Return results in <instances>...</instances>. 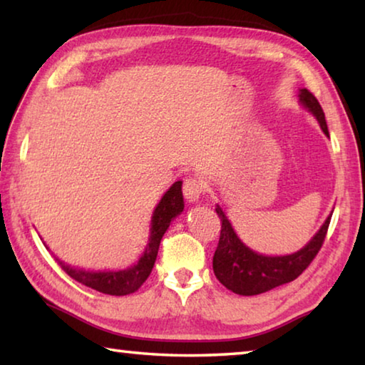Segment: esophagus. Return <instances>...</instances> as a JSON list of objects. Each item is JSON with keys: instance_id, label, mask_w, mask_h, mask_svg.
Masks as SVG:
<instances>
[{"instance_id": "34e87169", "label": "esophagus", "mask_w": 365, "mask_h": 365, "mask_svg": "<svg viewBox=\"0 0 365 365\" xmlns=\"http://www.w3.org/2000/svg\"><path fill=\"white\" fill-rule=\"evenodd\" d=\"M202 190H205V185L196 177H190L185 180L183 183V196L185 200L193 202L200 200V196L202 195Z\"/></svg>"}]
</instances>
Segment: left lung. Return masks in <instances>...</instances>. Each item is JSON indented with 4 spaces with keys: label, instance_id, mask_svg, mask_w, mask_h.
<instances>
[{
    "label": "left lung",
    "instance_id": "obj_1",
    "mask_svg": "<svg viewBox=\"0 0 365 365\" xmlns=\"http://www.w3.org/2000/svg\"><path fill=\"white\" fill-rule=\"evenodd\" d=\"M299 101L309 113L319 120L324 133L329 137L325 114L317 98L307 88L299 90ZM222 222L220 238L217 250L214 252L212 269L217 280L230 292L242 296H255L280 287L283 283L293 282L304 272L312 259L317 256L324 245L327 230H329L331 214L327 217L320 230L314 235L311 242L304 248L287 256H264L250 250L238 235L235 233L230 220L222 211L220 206L215 207Z\"/></svg>",
    "mask_w": 365,
    "mask_h": 365
}]
</instances>
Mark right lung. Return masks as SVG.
Instances as JSON below:
<instances>
[{"instance_id":"right-lung-1","label":"right lung","mask_w":365,"mask_h":365,"mask_svg":"<svg viewBox=\"0 0 365 365\" xmlns=\"http://www.w3.org/2000/svg\"><path fill=\"white\" fill-rule=\"evenodd\" d=\"M183 206L182 182L178 180L165 191V195L160 197L159 205L154 209L150 240H148L146 248L138 259V262L133 264L132 267L123 270L93 272L71 267V265L64 264L59 259H56V261L61 264V267H63L66 274L72 277L73 280L88 288H93L96 292L113 296H125L135 293L143 285L148 277H150L153 265L156 262L160 240H163L165 230L169 228L170 222L183 211Z\"/></svg>"}]
</instances>
